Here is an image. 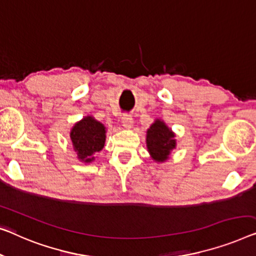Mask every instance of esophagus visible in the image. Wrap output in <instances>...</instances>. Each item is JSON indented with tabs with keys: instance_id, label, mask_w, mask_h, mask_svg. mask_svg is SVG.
I'll return each mask as SVG.
<instances>
[{
	"instance_id": "esophagus-1",
	"label": "esophagus",
	"mask_w": 256,
	"mask_h": 256,
	"mask_svg": "<svg viewBox=\"0 0 256 256\" xmlns=\"http://www.w3.org/2000/svg\"><path fill=\"white\" fill-rule=\"evenodd\" d=\"M122 123H123V126L125 128H131L133 126V118L130 114H124L122 117Z\"/></svg>"
}]
</instances>
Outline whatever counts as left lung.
<instances>
[{"label": "left lung", "mask_w": 256, "mask_h": 256, "mask_svg": "<svg viewBox=\"0 0 256 256\" xmlns=\"http://www.w3.org/2000/svg\"><path fill=\"white\" fill-rule=\"evenodd\" d=\"M176 134L162 120L156 118L146 131V147L150 158L158 164L166 162L176 148Z\"/></svg>", "instance_id": "1"}]
</instances>
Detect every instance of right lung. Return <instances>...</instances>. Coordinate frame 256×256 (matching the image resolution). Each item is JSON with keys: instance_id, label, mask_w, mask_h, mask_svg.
<instances>
[{"instance_id": "add662e5", "label": "right lung", "mask_w": 256, "mask_h": 256, "mask_svg": "<svg viewBox=\"0 0 256 256\" xmlns=\"http://www.w3.org/2000/svg\"><path fill=\"white\" fill-rule=\"evenodd\" d=\"M70 139L81 162L95 161L96 153L103 150L106 140V128L92 116H86L70 128Z\"/></svg>"}]
</instances>
